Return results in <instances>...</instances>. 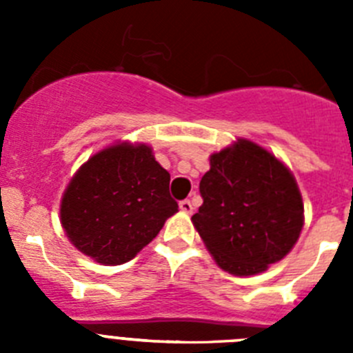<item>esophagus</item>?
<instances>
[{"instance_id": "1", "label": "esophagus", "mask_w": 353, "mask_h": 353, "mask_svg": "<svg viewBox=\"0 0 353 353\" xmlns=\"http://www.w3.org/2000/svg\"><path fill=\"white\" fill-rule=\"evenodd\" d=\"M180 210H183V212H187V214H191L192 212V203H191V199H182V201H180Z\"/></svg>"}]
</instances>
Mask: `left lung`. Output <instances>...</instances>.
<instances>
[{
  "mask_svg": "<svg viewBox=\"0 0 353 353\" xmlns=\"http://www.w3.org/2000/svg\"><path fill=\"white\" fill-rule=\"evenodd\" d=\"M199 194L194 228L221 269L235 276L263 272L301 235L304 205L295 179L254 143L239 139L212 155Z\"/></svg>",
  "mask_w": 353,
  "mask_h": 353,
  "instance_id": "left-lung-1",
  "label": "left lung"
}]
</instances>
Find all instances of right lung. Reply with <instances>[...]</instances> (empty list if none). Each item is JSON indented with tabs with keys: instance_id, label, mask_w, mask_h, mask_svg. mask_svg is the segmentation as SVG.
I'll return each mask as SVG.
<instances>
[{
	"instance_id": "obj_1",
	"label": "right lung",
	"mask_w": 353,
	"mask_h": 353,
	"mask_svg": "<svg viewBox=\"0 0 353 353\" xmlns=\"http://www.w3.org/2000/svg\"><path fill=\"white\" fill-rule=\"evenodd\" d=\"M179 212L170 173L152 148L129 143L93 155L68 183L61 224L81 252L104 265L132 260Z\"/></svg>"
}]
</instances>
